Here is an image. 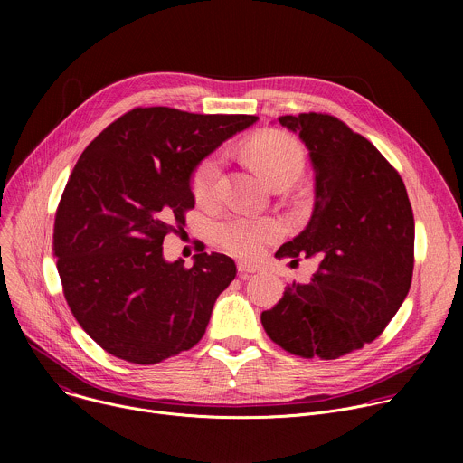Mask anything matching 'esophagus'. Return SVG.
Wrapping results in <instances>:
<instances>
[{
  "label": "esophagus",
  "mask_w": 463,
  "mask_h": 463,
  "mask_svg": "<svg viewBox=\"0 0 463 463\" xmlns=\"http://www.w3.org/2000/svg\"><path fill=\"white\" fill-rule=\"evenodd\" d=\"M238 271L241 275H249V273H256L258 268L254 266V263H247V261H238Z\"/></svg>",
  "instance_id": "1"
}]
</instances>
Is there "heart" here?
<instances>
[{
  "label": "heart",
  "mask_w": 463,
  "mask_h": 463,
  "mask_svg": "<svg viewBox=\"0 0 463 463\" xmlns=\"http://www.w3.org/2000/svg\"><path fill=\"white\" fill-rule=\"evenodd\" d=\"M245 152L254 166L275 184L288 174H298L304 166V154L297 139L282 131H268L252 137L245 145ZM223 156L211 154L195 166L192 175V190L200 203H213L218 195ZM284 234V225L275 218L229 216L216 225V238L223 249L236 256L254 258L263 247L277 241Z\"/></svg>",
  "instance_id": "obj_1"
}]
</instances>
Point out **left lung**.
<instances>
[{
  "label": "left lung",
  "instance_id": "left-lung-1",
  "mask_svg": "<svg viewBox=\"0 0 463 463\" xmlns=\"http://www.w3.org/2000/svg\"><path fill=\"white\" fill-rule=\"evenodd\" d=\"M297 131L315 170L307 227L275 256L315 258L261 313L266 334L298 357L339 359L375 341L403 304L414 269V216L405 183L381 152L327 113L279 117Z\"/></svg>",
  "mask_w": 463,
  "mask_h": 463
}]
</instances>
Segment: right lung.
Segmentation results:
<instances>
[{"label":"right lung","mask_w":463,"mask_h":463,"mask_svg":"<svg viewBox=\"0 0 463 463\" xmlns=\"http://www.w3.org/2000/svg\"><path fill=\"white\" fill-rule=\"evenodd\" d=\"M254 115L136 108L90 143L54 216L63 297L108 354L156 364L202 341L236 263L197 249L194 266L163 258V240L194 209L195 166Z\"/></svg>","instance_id":"1"}]
</instances>
